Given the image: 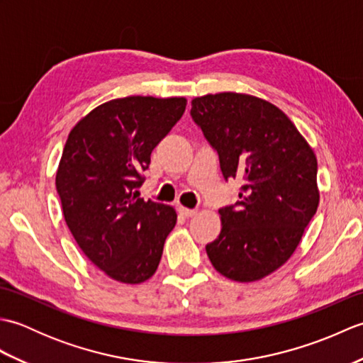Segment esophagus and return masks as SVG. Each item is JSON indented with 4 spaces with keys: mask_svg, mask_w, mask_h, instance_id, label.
Here are the masks:
<instances>
[{
    "mask_svg": "<svg viewBox=\"0 0 363 363\" xmlns=\"http://www.w3.org/2000/svg\"><path fill=\"white\" fill-rule=\"evenodd\" d=\"M177 212H179L182 217H194V215H196V209H187V207H182V206H179V209H177Z\"/></svg>",
    "mask_w": 363,
    "mask_h": 363,
    "instance_id": "esophagus-1",
    "label": "esophagus"
}]
</instances>
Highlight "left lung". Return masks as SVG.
Masks as SVG:
<instances>
[{
  "label": "left lung",
  "mask_w": 363,
  "mask_h": 363,
  "mask_svg": "<svg viewBox=\"0 0 363 363\" xmlns=\"http://www.w3.org/2000/svg\"><path fill=\"white\" fill-rule=\"evenodd\" d=\"M190 113L225 179L243 181L238 201L218 211L221 233L207 256L228 279L259 281L290 259L317 212V157L287 115L257 96H198Z\"/></svg>",
  "instance_id": "left-lung-1"
}]
</instances>
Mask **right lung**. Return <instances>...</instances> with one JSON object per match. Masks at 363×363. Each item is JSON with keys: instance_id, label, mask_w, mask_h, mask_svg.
<instances>
[{"instance_id": "1", "label": "right lung", "mask_w": 363, "mask_h": 363, "mask_svg": "<svg viewBox=\"0 0 363 363\" xmlns=\"http://www.w3.org/2000/svg\"><path fill=\"white\" fill-rule=\"evenodd\" d=\"M186 106L184 96L112 99L68 134L56 173L65 223L82 252L118 282L150 279L176 225L172 206L145 201L137 189Z\"/></svg>"}]
</instances>
